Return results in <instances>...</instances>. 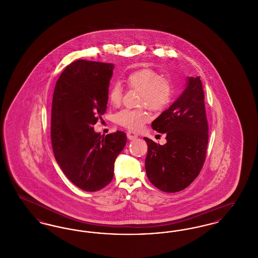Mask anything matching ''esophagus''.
<instances>
[{
    "label": "esophagus",
    "mask_w": 258,
    "mask_h": 258,
    "mask_svg": "<svg viewBox=\"0 0 258 258\" xmlns=\"http://www.w3.org/2000/svg\"><path fill=\"white\" fill-rule=\"evenodd\" d=\"M126 136H127V138H128L130 140H135V139H136V138L138 137V135H136L134 132H132V131H128V132L126 133Z\"/></svg>",
    "instance_id": "1"
}]
</instances>
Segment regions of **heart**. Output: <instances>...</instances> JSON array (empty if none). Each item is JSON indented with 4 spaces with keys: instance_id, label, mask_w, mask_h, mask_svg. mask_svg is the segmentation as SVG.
<instances>
[{
    "instance_id": "obj_1",
    "label": "heart",
    "mask_w": 258,
    "mask_h": 258,
    "mask_svg": "<svg viewBox=\"0 0 258 258\" xmlns=\"http://www.w3.org/2000/svg\"><path fill=\"white\" fill-rule=\"evenodd\" d=\"M127 85L140 90L139 105H147L152 110L161 111L166 108L174 97V86L171 81L161 77L151 69H139L127 75ZM109 100L118 105L122 99V88L114 84L109 90ZM151 116L146 109H123L115 115V121L132 131H139L147 123Z\"/></svg>"
}]
</instances>
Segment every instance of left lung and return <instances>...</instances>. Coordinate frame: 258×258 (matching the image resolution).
<instances>
[{
  "label": "left lung",
  "instance_id": "8db88e82",
  "mask_svg": "<svg viewBox=\"0 0 258 258\" xmlns=\"http://www.w3.org/2000/svg\"><path fill=\"white\" fill-rule=\"evenodd\" d=\"M183 93L153 121L165 134L160 145L144 137L148 153L145 169L150 182L165 192H177L191 184L201 170L208 145V123L200 77H186Z\"/></svg>",
  "mask_w": 258,
  "mask_h": 258
}]
</instances>
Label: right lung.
I'll list each match as a JSON object with an SVG mask.
<instances>
[{
	"instance_id": "add662e5",
	"label": "right lung",
	"mask_w": 258,
	"mask_h": 258,
	"mask_svg": "<svg viewBox=\"0 0 258 258\" xmlns=\"http://www.w3.org/2000/svg\"><path fill=\"white\" fill-rule=\"evenodd\" d=\"M113 63L78 60L61 73L54 89L51 142L69 180L86 191L110 183L114 163L126 143L123 132L100 135L93 125L107 108Z\"/></svg>"
}]
</instances>
